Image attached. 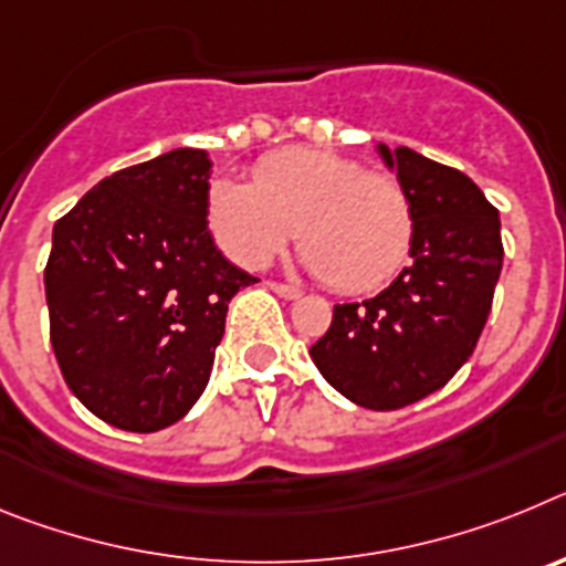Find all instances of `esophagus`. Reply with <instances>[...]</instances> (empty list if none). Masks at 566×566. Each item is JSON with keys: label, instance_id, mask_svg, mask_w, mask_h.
I'll return each instance as SVG.
<instances>
[{"label": "esophagus", "instance_id": "esophagus-1", "mask_svg": "<svg viewBox=\"0 0 566 566\" xmlns=\"http://www.w3.org/2000/svg\"><path fill=\"white\" fill-rule=\"evenodd\" d=\"M266 286L272 289V292L277 294V297H283V300H297L300 294H303V292H300V289H294V286H286V283H274V280H269Z\"/></svg>", "mask_w": 566, "mask_h": 566}]
</instances>
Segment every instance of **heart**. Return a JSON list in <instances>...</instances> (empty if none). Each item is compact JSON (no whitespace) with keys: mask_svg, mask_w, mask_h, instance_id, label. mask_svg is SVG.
<instances>
[{"mask_svg":"<svg viewBox=\"0 0 566 566\" xmlns=\"http://www.w3.org/2000/svg\"><path fill=\"white\" fill-rule=\"evenodd\" d=\"M207 218L223 252L249 269L266 266L297 232L308 272L345 294L397 277L417 234L413 203L394 175L306 147L260 158L254 184L212 181Z\"/></svg>","mask_w":566,"mask_h":566,"instance_id":"1","label":"heart"}]
</instances>
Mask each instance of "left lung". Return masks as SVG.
I'll use <instances>...</instances> for the list:
<instances>
[{
  "label": "left lung",
  "mask_w": 566,
  "mask_h": 566,
  "mask_svg": "<svg viewBox=\"0 0 566 566\" xmlns=\"http://www.w3.org/2000/svg\"><path fill=\"white\" fill-rule=\"evenodd\" d=\"M413 203L411 266L363 303L334 306L312 359L345 399L397 411L439 391L468 363L502 274L499 209L468 175L408 147L377 144Z\"/></svg>",
  "instance_id": "1"
}]
</instances>
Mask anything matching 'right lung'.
<instances>
[{"label": "right lung", "instance_id": "add662e5", "mask_svg": "<svg viewBox=\"0 0 566 566\" xmlns=\"http://www.w3.org/2000/svg\"><path fill=\"white\" fill-rule=\"evenodd\" d=\"M209 175L203 149H172L98 181L53 227V354L78 402L122 431L187 417L212 374L229 300L254 283L214 247Z\"/></svg>", "mask_w": 566, "mask_h": 566}]
</instances>
